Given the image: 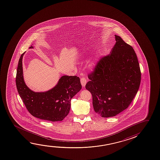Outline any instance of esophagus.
<instances>
[{"mask_svg": "<svg viewBox=\"0 0 160 160\" xmlns=\"http://www.w3.org/2000/svg\"><path fill=\"white\" fill-rule=\"evenodd\" d=\"M80 81H81V85H82V87L85 86L87 81H86V79H85V77H82L81 79H80Z\"/></svg>", "mask_w": 160, "mask_h": 160, "instance_id": "obj_1", "label": "esophagus"}]
</instances>
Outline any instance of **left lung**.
Wrapping results in <instances>:
<instances>
[{
  "label": "left lung",
  "instance_id": "8db88e82",
  "mask_svg": "<svg viewBox=\"0 0 160 160\" xmlns=\"http://www.w3.org/2000/svg\"><path fill=\"white\" fill-rule=\"evenodd\" d=\"M110 54L99 60L88 75L85 88L92 96L93 109L102 118L112 117L128 108L140 85V68L132 47L115 35Z\"/></svg>",
  "mask_w": 160,
  "mask_h": 160
}]
</instances>
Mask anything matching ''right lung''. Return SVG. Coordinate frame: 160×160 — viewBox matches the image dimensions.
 Here are the masks:
<instances>
[{"mask_svg":"<svg viewBox=\"0 0 160 160\" xmlns=\"http://www.w3.org/2000/svg\"><path fill=\"white\" fill-rule=\"evenodd\" d=\"M24 54L18 62L16 85L26 108L37 118L52 122L62 120L69 114L71 98L81 89L80 78L77 76H62L54 88L47 92H35L28 88L23 79Z\"/></svg>","mask_w":160,"mask_h":160,"instance_id":"add662e5","label":"right lung"}]
</instances>
